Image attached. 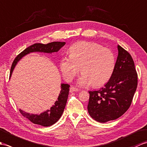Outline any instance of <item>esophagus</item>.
I'll return each mask as SVG.
<instances>
[{
    "instance_id": "34e87169",
    "label": "esophagus",
    "mask_w": 147,
    "mask_h": 147,
    "mask_svg": "<svg viewBox=\"0 0 147 147\" xmlns=\"http://www.w3.org/2000/svg\"><path fill=\"white\" fill-rule=\"evenodd\" d=\"M69 90H70L71 92H78V89L75 88V87H74V86H71Z\"/></svg>"
}]
</instances>
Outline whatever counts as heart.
<instances>
[{
  "instance_id": "1",
  "label": "heart",
  "mask_w": 147,
  "mask_h": 147,
  "mask_svg": "<svg viewBox=\"0 0 147 147\" xmlns=\"http://www.w3.org/2000/svg\"><path fill=\"white\" fill-rule=\"evenodd\" d=\"M69 57H62L59 63L64 79L70 82L80 71L78 81L81 86L98 87L110 80L115 66V57L111 49L98 43L80 42L69 49Z\"/></svg>"
}]
</instances>
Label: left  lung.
<instances>
[{
    "label": "left lung",
    "mask_w": 147,
    "mask_h": 147,
    "mask_svg": "<svg viewBox=\"0 0 147 147\" xmlns=\"http://www.w3.org/2000/svg\"><path fill=\"white\" fill-rule=\"evenodd\" d=\"M118 56L109 82L97 91H90L88 113L100 123L115 120L130 107L138 85V74L129 53L117 46Z\"/></svg>",
    "instance_id": "obj_1"
}]
</instances>
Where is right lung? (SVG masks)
<instances>
[{"label":"right lung","mask_w":147,"mask_h":147,"mask_svg":"<svg viewBox=\"0 0 147 147\" xmlns=\"http://www.w3.org/2000/svg\"><path fill=\"white\" fill-rule=\"evenodd\" d=\"M65 43L64 42H54L47 43V44L38 43H35V44L28 47L26 49H24L23 52H21L20 54H19L14 59L11 65L10 77L16 64L23 56L33 52H43L47 53L57 52L65 45ZM69 86L70 85H69L68 84H62L60 94L59 95L57 100L55 102V105H53L50 110H47L40 115L30 114L23 111L21 109L19 111L23 116L27 118L34 124H38V125H41L42 126H51L60 119L63 113L67 100Z\"/></svg>","instance_id":"1"}]
</instances>
